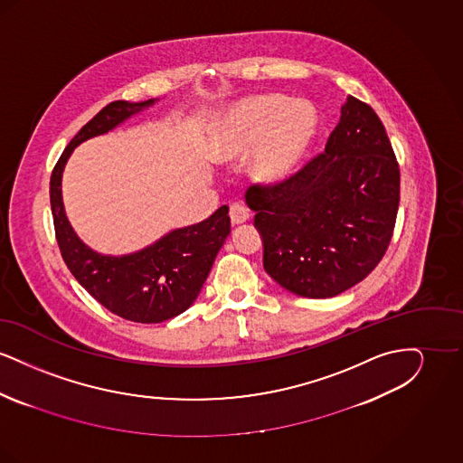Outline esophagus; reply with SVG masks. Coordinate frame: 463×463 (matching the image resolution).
Masks as SVG:
<instances>
[{"instance_id": "esophagus-1", "label": "esophagus", "mask_w": 463, "mask_h": 463, "mask_svg": "<svg viewBox=\"0 0 463 463\" xmlns=\"http://www.w3.org/2000/svg\"><path fill=\"white\" fill-rule=\"evenodd\" d=\"M229 217L234 225H238V223L248 221L251 217V213L242 203H232L229 208Z\"/></svg>"}]
</instances>
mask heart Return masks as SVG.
I'll return each mask as SVG.
<instances>
[{
  "mask_svg": "<svg viewBox=\"0 0 463 463\" xmlns=\"http://www.w3.org/2000/svg\"><path fill=\"white\" fill-rule=\"evenodd\" d=\"M317 116L304 100L281 95L255 97L242 102L222 127L215 142L219 159H232L255 144L253 175L262 182H279L293 174L316 132Z\"/></svg>",
  "mask_w": 463,
  "mask_h": 463,
  "instance_id": "obj_1",
  "label": "heart"
}]
</instances>
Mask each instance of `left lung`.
<instances>
[{"label": "left lung", "mask_w": 463, "mask_h": 463, "mask_svg": "<svg viewBox=\"0 0 463 463\" xmlns=\"http://www.w3.org/2000/svg\"><path fill=\"white\" fill-rule=\"evenodd\" d=\"M399 184L380 118L349 97L323 153L285 180L246 189L264 240L265 272L308 298H330L357 285L392 240Z\"/></svg>", "instance_id": "left-lung-1"}]
</instances>
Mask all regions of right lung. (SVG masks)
<instances>
[{"label": "right lung", "mask_w": 463, "mask_h": 463, "mask_svg": "<svg viewBox=\"0 0 463 463\" xmlns=\"http://www.w3.org/2000/svg\"><path fill=\"white\" fill-rule=\"evenodd\" d=\"M153 104V99L138 104L116 100L99 110L69 142L50 176L55 238L67 269L112 314L147 325L172 319L193 306L222 244L231 232L229 208L221 206L206 221L172 231L142 251L109 257L90 250L69 225L61 180L67 157L78 144L109 132L135 112Z\"/></svg>", "instance_id": "1"}]
</instances>
